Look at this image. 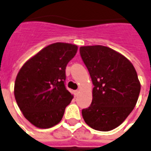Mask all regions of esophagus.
<instances>
[{"label": "esophagus", "instance_id": "34e87169", "mask_svg": "<svg viewBox=\"0 0 151 151\" xmlns=\"http://www.w3.org/2000/svg\"><path fill=\"white\" fill-rule=\"evenodd\" d=\"M79 94V90H75L74 91V96H77Z\"/></svg>", "mask_w": 151, "mask_h": 151}]
</instances>
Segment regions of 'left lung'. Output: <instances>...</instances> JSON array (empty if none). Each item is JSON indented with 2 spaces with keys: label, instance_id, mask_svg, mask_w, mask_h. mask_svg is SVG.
Returning <instances> with one entry per match:
<instances>
[{
  "label": "left lung",
  "instance_id": "8db88e82",
  "mask_svg": "<svg viewBox=\"0 0 151 151\" xmlns=\"http://www.w3.org/2000/svg\"><path fill=\"white\" fill-rule=\"evenodd\" d=\"M94 87L92 103L82 110L84 121L95 130L117 128L132 112L140 92L137 71L125 57L101 45L79 48Z\"/></svg>",
  "mask_w": 151,
  "mask_h": 151
}]
</instances>
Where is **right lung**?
Instances as JSON below:
<instances>
[{"instance_id":"obj_1","label":"right lung","mask_w":151,"mask_h":151,"mask_svg":"<svg viewBox=\"0 0 151 151\" xmlns=\"http://www.w3.org/2000/svg\"><path fill=\"white\" fill-rule=\"evenodd\" d=\"M77 50L71 43H52L19 70L14 97L25 118L36 127L48 129L61 122L73 98L65 85V68Z\"/></svg>"}]
</instances>
